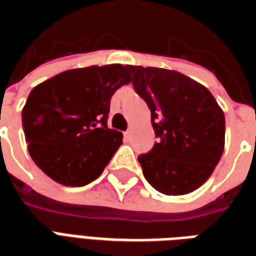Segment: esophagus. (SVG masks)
Segmentation results:
<instances>
[{
	"label": "esophagus",
	"instance_id": "esophagus-1",
	"mask_svg": "<svg viewBox=\"0 0 256 256\" xmlns=\"http://www.w3.org/2000/svg\"><path fill=\"white\" fill-rule=\"evenodd\" d=\"M123 136H124V138L126 140H130V137H132V132L128 130V132H124V133H123Z\"/></svg>",
	"mask_w": 256,
	"mask_h": 256
}]
</instances>
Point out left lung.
Returning <instances> with one entry per match:
<instances>
[{"label": "left lung", "mask_w": 256, "mask_h": 256, "mask_svg": "<svg viewBox=\"0 0 256 256\" xmlns=\"http://www.w3.org/2000/svg\"><path fill=\"white\" fill-rule=\"evenodd\" d=\"M150 110L159 142L138 158L145 180L167 196L200 188L225 148V115L206 86L174 70L128 66Z\"/></svg>", "instance_id": "1"}]
</instances>
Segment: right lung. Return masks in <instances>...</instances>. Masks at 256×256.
Instances as JSON below:
<instances>
[{
  "label": "right lung",
  "instance_id": "right-lung-1",
  "mask_svg": "<svg viewBox=\"0 0 256 256\" xmlns=\"http://www.w3.org/2000/svg\"><path fill=\"white\" fill-rule=\"evenodd\" d=\"M132 82L122 64L74 68L31 90L22 111L28 154L53 181L84 186L101 176L122 145L108 128L114 93Z\"/></svg>",
  "mask_w": 256,
  "mask_h": 256
}]
</instances>
